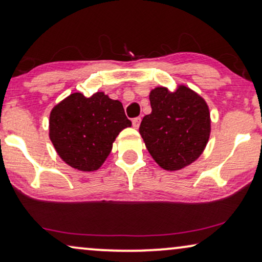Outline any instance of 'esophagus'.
Instances as JSON below:
<instances>
[{
	"label": "esophagus",
	"mask_w": 262,
	"mask_h": 262,
	"mask_svg": "<svg viewBox=\"0 0 262 262\" xmlns=\"http://www.w3.org/2000/svg\"><path fill=\"white\" fill-rule=\"evenodd\" d=\"M139 124H141V118H139V117L134 118V119H132V125H134L135 128H138Z\"/></svg>",
	"instance_id": "esophagus-1"
}]
</instances>
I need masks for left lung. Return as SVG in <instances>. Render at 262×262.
Returning <instances> with one entry per match:
<instances>
[{"instance_id":"1","label":"left lung","mask_w":262,"mask_h":262,"mask_svg":"<svg viewBox=\"0 0 262 262\" xmlns=\"http://www.w3.org/2000/svg\"><path fill=\"white\" fill-rule=\"evenodd\" d=\"M151 113L143 118L139 134L160 167L179 170L198 159L210 137L205 100L185 85L169 92L157 87L149 95Z\"/></svg>"}]
</instances>
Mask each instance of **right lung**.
<instances>
[{"instance_id": "right-lung-1", "label": "right lung", "mask_w": 262, "mask_h": 262, "mask_svg": "<svg viewBox=\"0 0 262 262\" xmlns=\"http://www.w3.org/2000/svg\"><path fill=\"white\" fill-rule=\"evenodd\" d=\"M50 139L67 164L82 171L99 169L121 130L131 126L120 101L102 92L85 98L70 94L50 113Z\"/></svg>"}]
</instances>
